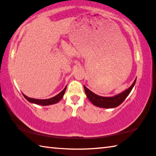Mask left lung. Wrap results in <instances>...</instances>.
Returning a JSON list of instances; mask_svg holds the SVG:
<instances>
[{
	"mask_svg": "<svg viewBox=\"0 0 156 156\" xmlns=\"http://www.w3.org/2000/svg\"><path fill=\"white\" fill-rule=\"evenodd\" d=\"M136 82V78L131 84L130 87L126 89L122 93L118 95H115L112 97H103L94 94L89 89L84 86V91H85L86 96L88 98V99L90 100V102L95 106L98 107L100 108H106V109H111V108H115L119 106L120 104H122L124 100H125L126 97L130 94L132 89L135 85Z\"/></svg>",
	"mask_w": 156,
	"mask_h": 156,
	"instance_id": "1",
	"label": "left lung"
}]
</instances>
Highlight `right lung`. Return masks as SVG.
<instances>
[{
    "label": "right lung",
    "instance_id": "obj_1",
    "mask_svg": "<svg viewBox=\"0 0 156 156\" xmlns=\"http://www.w3.org/2000/svg\"><path fill=\"white\" fill-rule=\"evenodd\" d=\"M66 89H67V86L65 87V89L59 93L56 96L51 98L49 99H44V100H39V99H34V98H29L27 96H25V94H23V96H24L26 100H27L29 102H31V103L38 105H42V106H47V105H51L54 104H56L57 102H58L62 98L63 96H64L65 92L66 91Z\"/></svg>",
    "mask_w": 156,
    "mask_h": 156
}]
</instances>
